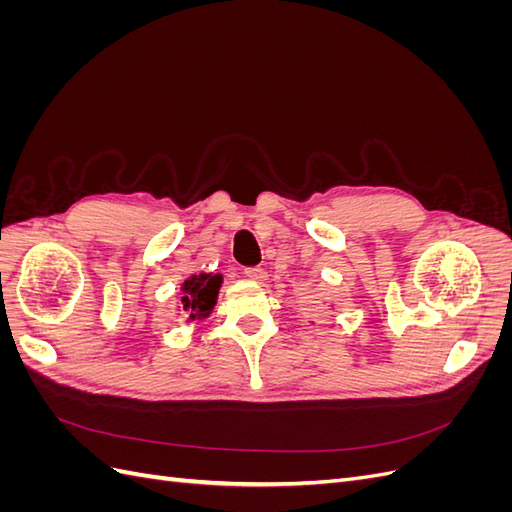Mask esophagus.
Masks as SVG:
<instances>
[{"mask_svg": "<svg viewBox=\"0 0 512 512\" xmlns=\"http://www.w3.org/2000/svg\"><path fill=\"white\" fill-rule=\"evenodd\" d=\"M245 277H250L252 282L262 284V282L267 280V271L262 269V267H250V269H245Z\"/></svg>", "mask_w": 512, "mask_h": 512, "instance_id": "esophagus-1", "label": "esophagus"}]
</instances>
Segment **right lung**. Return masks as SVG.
<instances>
[{
    "label": "right lung",
    "mask_w": 512,
    "mask_h": 512,
    "mask_svg": "<svg viewBox=\"0 0 512 512\" xmlns=\"http://www.w3.org/2000/svg\"><path fill=\"white\" fill-rule=\"evenodd\" d=\"M222 286L220 273H198L190 275L181 284V307L188 320H205L211 316L218 292Z\"/></svg>",
    "instance_id": "obj_1"
}]
</instances>
